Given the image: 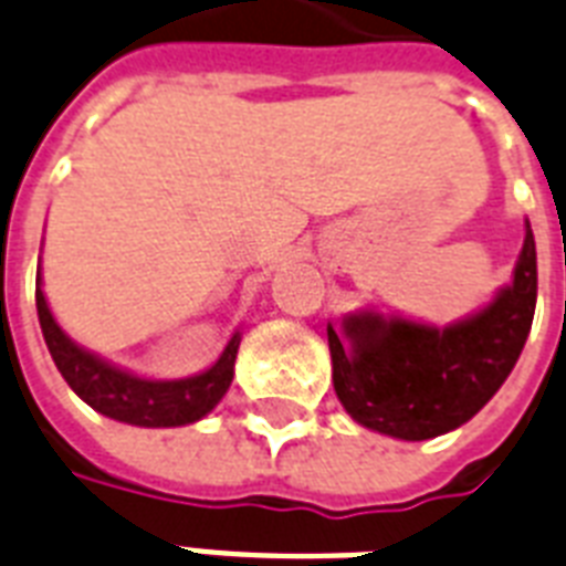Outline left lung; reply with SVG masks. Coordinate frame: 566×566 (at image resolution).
<instances>
[{
  "label": "left lung",
  "instance_id": "obj_1",
  "mask_svg": "<svg viewBox=\"0 0 566 566\" xmlns=\"http://www.w3.org/2000/svg\"><path fill=\"white\" fill-rule=\"evenodd\" d=\"M537 301V253L532 227L514 269V283L496 301L467 322L446 331L352 315L343 339L327 327L333 360V389L343 407L371 431L398 440H431L470 422L514 369L532 331Z\"/></svg>",
  "mask_w": 566,
  "mask_h": 566
}]
</instances>
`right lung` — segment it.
I'll return each mask as SVG.
<instances>
[{
  "instance_id": "1",
  "label": "right lung",
  "mask_w": 566,
  "mask_h": 566,
  "mask_svg": "<svg viewBox=\"0 0 566 566\" xmlns=\"http://www.w3.org/2000/svg\"><path fill=\"white\" fill-rule=\"evenodd\" d=\"M34 301H38V318H41L46 348L70 389L108 419L142 424V428H177V424L203 419L230 389L235 352L242 343L239 333L227 343L212 369L182 380H144L108 366L94 354H87L85 348H78L76 343H70V336H64L46 306V297L41 292V274H38Z\"/></svg>"
}]
</instances>
